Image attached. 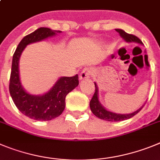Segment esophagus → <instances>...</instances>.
<instances>
[{
	"label": "esophagus",
	"instance_id": "obj_1",
	"mask_svg": "<svg viewBox=\"0 0 160 160\" xmlns=\"http://www.w3.org/2000/svg\"><path fill=\"white\" fill-rule=\"evenodd\" d=\"M92 75V71L89 68H85L82 70V72L80 74V80H86L88 79Z\"/></svg>",
	"mask_w": 160,
	"mask_h": 160
}]
</instances>
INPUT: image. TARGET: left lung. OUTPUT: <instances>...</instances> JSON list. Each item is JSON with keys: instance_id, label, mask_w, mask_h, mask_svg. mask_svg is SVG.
<instances>
[{"instance_id": "1", "label": "left lung", "mask_w": 160, "mask_h": 160, "mask_svg": "<svg viewBox=\"0 0 160 160\" xmlns=\"http://www.w3.org/2000/svg\"><path fill=\"white\" fill-rule=\"evenodd\" d=\"M116 31L119 32V36L124 40L126 42H136L138 44H143L142 41L136 37L135 35L132 34L127 33L126 32L123 30L119 29V28H116ZM95 93L93 95L92 98L90 101V108L92 112L96 116V117L100 118V119H103V120H107V121L111 122H117V121H123L125 119H130V118L133 117L135 115H136L141 109L143 108V107H141L140 108L138 109L137 111L134 112L133 113H130V114H117V113H114V112H109L107 109L103 107V105L100 103L99 101V96H98V88L96 83H95Z\"/></svg>"}]
</instances>
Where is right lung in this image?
Masks as SVG:
<instances>
[{
	"label": "right lung",
	"instance_id": "obj_1",
	"mask_svg": "<svg viewBox=\"0 0 160 160\" xmlns=\"http://www.w3.org/2000/svg\"><path fill=\"white\" fill-rule=\"evenodd\" d=\"M60 30L40 28L25 36L17 46L12 57L10 74L9 92L18 110L24 116L35 120L47 121L58 117L65 108V97L79 84L78 75L71 77H60L45 94L34 96L22 87L19 76V59L28 44L41 41L60 33Z\"/></svg>",
	"mask_w": 160,
	"mask_h": 160
}]
</instances>
